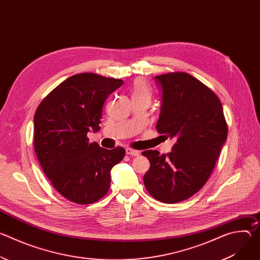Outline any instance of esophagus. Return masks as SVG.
<instances>
[{"label":"esophagus","mask_w":260,"mask_h":260,"mask_svg":"<svg viewBox=\"0 0 260 260\" xmlns=\"http://www.w3.org/2000/svg\"><path fill=\"white\" fill-rule=\"evenodd\" d=\"M125 152H126L127 155H132V156H139L140 155V151L134 150V149H132V148H126Z\"/></svg>","instance_id":"obj_1"}]
</instances>
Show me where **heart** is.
I'll return each instance as SVG.
<instances>
[{"mask_svg": "<svg viewBox=\"0 0 260 260\" xmlns=\"http://www.w3.org/2000/svg\"><path fill=\"white\" fill-rule=\"evenodd\" d=\"M137 95H146L150 96V90L142 79H137L133 86V96Z\"/></svg>", "mask_w": 260, "mask_h": 260, "instance_id": "heart-1", "label": "heart"}]
</instances>
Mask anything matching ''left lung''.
Here are the masks:
<instances>
[{
    "mask_svg": "<svg viewBox=\"0 0 260 260\" xmlns=\"http://www.w3.org/2000/svg\"><path fill=\"white\" fill-rule=\"evenodd\" d=\"M161 106L157 132L174 139L172 152H142L150 169L145 187L155 200L175 204L197 193L209 179L228 139L223 108L218 96L187 73L155 76Z\"/></svg>",
    "mask_w": 260,
    "mask_h": 260,
    "instance_id": "1",
    "label": "left lung"
}]
</instances>
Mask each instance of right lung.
I'll list each match as a JSON object with an SVG mask.
<instances>
[{
  "mask_svg": "<svg viewBox=\"0 0 260 260\" xmlns=\"http://www.w3.org/2000/svg\"><path fill=\"white\" fill-rule=\"evenodd\" d=\"M123 80L92 73L74 75L54 88L34 117L36 155L53 187L76 204H92L108 192L110 172L125 150H109L87 134L101 129L103 105Z\"/></svg>",
  "mask_w": 260,
  "mask_h": 260,
  "instance_id": "add662e5",
  "label": "right lung"
}]
</instances>
